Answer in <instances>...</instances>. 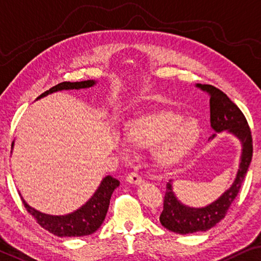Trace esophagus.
Instances as JSON below:
<instances>
[{
  "mask_svg": "<svg viewBox=\"0 0 261 261\" xmlns=\"http://www.w3.org/2000/svg\"><path fill=\"white\" fill-rule=\"evenodd\" d=\"M126 181L132 185H142L144 182V179L142 178L141 175H138L137 172H130L129 175L126 176Z\"/></svg>",
  "mask_w": 261,
  "mask_h": 261,
  "instance_id": "esophagus-1",
  "label": "esophagus"
}]
</instances>
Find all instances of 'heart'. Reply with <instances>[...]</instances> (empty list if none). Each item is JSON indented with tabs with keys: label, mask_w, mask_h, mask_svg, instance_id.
<instances>
[{
	"label": "heart",
	"mask_w": 261,
	"mask_h": 261,
	"mask_svg": "<svg viewBox=\"0 0 261 261\" xmlns=\"http://www.w3.org/2000/svg\"><path fill=\"white\" fill-rule=\"evenodd\" d=\"M200 124L196 119L172 111L146 113L132 119L125 127L126 139L139 148L155 149L156 162L172 167L186 159L199 141ZM116 148L124 149L119 136H113Z\"/></svg>",
	"instance_id": "obj_1"
}]
</instances>
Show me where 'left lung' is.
<instances>
[{"label":"left lung","mask_w":261,"mask_h":261,"mask_svg":"<svg viewBox=\"0 0 261 261\" xmlns=\"http://www.w3.org/2000/svg\"><path fill=\"white\" fill-rule=\"evenodd\" d=\"M197 87L211 95V125L215 132L228 131L240 139L242 153L237 177L228 190H226L218 200L203 208H190L182 204L172 192L171 183H167L166 195L163 200V211L160 221L163 227L178 234L205 232L225 218L230 204L236 200L242 182L248 170L253 155V142L251 129L241 110L222 92L212 85ZM215 134L209 139L215 137Z\"/></svg>","instance_id":"8db88e82"}]
</instances>
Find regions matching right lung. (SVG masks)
<instances>
[{
	"mask_svg": "<svg viewBox=\"0 0 261 261\" xmlns=\"http://www.w3.org/2000/svg\"><path fill=\"white\" fill-rule=\"evenodd\" d=\"M93 85H95L94 80H85V82L76 83L64 82L53 86L52 89L43 92L36 99L46 97L47 94L57 92V91L87 89V87H91ZM14 142L12 144V148ZM118 186V179L113 178L112 176H106V177L102 178L100 186L95 190L93 196L79 209H76L75 212L67 215L56 216L43 214V213L35 211L34 208L28 205L22 197L21 200L29 214L36 220V222L40 226L48 230L49 233L60 238L85 237L94 233L101 226V223L106 216V213H108L110 200H111L113 190Z\"/></svg>",
	"mask_w": 261,
	"mask_h": 261,
	"instance_id": "add662e5",
	"label": "right lung"
}]
</instances>
